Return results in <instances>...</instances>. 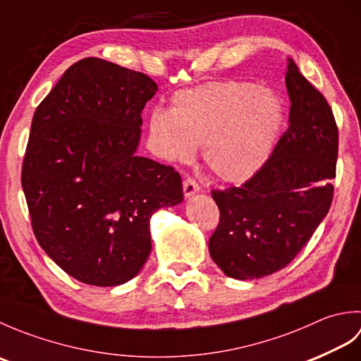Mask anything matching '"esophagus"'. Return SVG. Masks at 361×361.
Returning <instances> with one entry per match:
<instances>
[{
	"mask_svg": "<svg viewBox=\"0 0 361 361\" xmlns=\"http://www.w3.org/2000/svg\"><path fill=\"white\" fill-rule=\"evenodd\" d=\"M183 190H185V197L190 198L195 192H198V190H200V186H198V183L194 178H190V176H188V178L183 181Z\"/></svg>",
	"mask_w": 361,
	"mask_h": 361,
	"instance_id": "obj_1",
	"label": "esophagus"
}]
</instances>
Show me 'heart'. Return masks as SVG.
<instances>
[{"mask_svg": "<svg viewBox=\"0 0 361 361\" xmlns=\"http://www.w3.org/2000/svg\"><path fill=\"white\" fill-rule=\"evenodd\" d=\"M282 119V102L273 90L220 80L178 91L171 110L153 109L149 133L157 155L172 163H189L197 145H204L209 171L220 180L239 183L270 157Z\"/></svg>", "mask_w": 361, "mask_h": 361, "instance_id": "b5f03b06", "label": "heart"}]
</instances>
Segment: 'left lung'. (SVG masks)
<instances>
[{"label": "left lung", "instance_id": "obj_1", "mask_svg": "<svg viewBox=\"0 0 361 361\" xmlns=\"http://www.w3.org/2000/svg\"><path fill=\"white\" fill-rule=\"evenodd\" d=\"M288 128L240 188L212 190L220 221L209 255L234 279H259L296 257L331 209L338 127L326 97L288 59Z\"/></svg>", "mask_w": 361, "mask_h": 361}]
</instances>
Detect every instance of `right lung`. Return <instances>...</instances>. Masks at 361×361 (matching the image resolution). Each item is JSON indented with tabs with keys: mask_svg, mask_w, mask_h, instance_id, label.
I'll return each mask as SVG.
<instances>
[{
	"mask_svg": "<svg viewBox=\"0 0 361 361\" xmlns=\"http://www.w3.org/2000/svg\"><path fill=\"white\" fill-rule=\"evenodd\" d=\"M157 91L149 75L88 57L34 113L21 169L34 234L83 283L133 279L150 255L153 212L183 200L172 166L136 155L141 113Z\"/></svg>",
	"mask_w": 361,
	"mask_h": 361,
	"instance_id": "1",
	"label": "right lung"
}]
</instances>
